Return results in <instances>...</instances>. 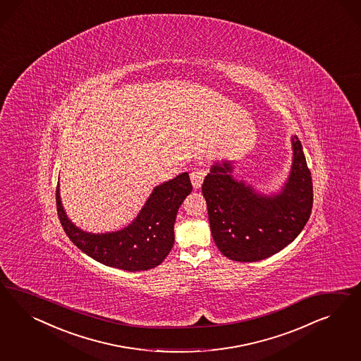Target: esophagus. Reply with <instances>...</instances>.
<instances>
[{
  "label": "esophagus",
  "mask_w": 361,
  "mask_h": 361,
  "mask_svg": "<svg viewBox=\"0 0 361 361\" xmlns=\"http://www.w3.org/2000/svg\"><path fill=\"white\" fill-rule=\"evenodd\" d=\"M204 177H205V171L204 169H195L192 173H190V180H192V185L195 189H200L202 185V181H204Z\"/></svg>",
  "instance_id": "1"
}]
</instances>
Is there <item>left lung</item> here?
<instances>
[{
  "label": "left lung",
  "instance_id": "1",
  "mask_svg": "<svg viewBox=\"0 0 361 361\" xmlns=\"http://www.w3.org/2000/svg\"><path fill=\"white\" fill-rule=\"evenodd\" d=\"M293 163L278 192H258L234 177V160L216 161L202 184L209 224L219 252L235 262H257L281 252L306 226L312 180L302 142L291 136Z\"/></svg>",
  "mask_w": 361,
  "mask_h": 361
}]
</instances>
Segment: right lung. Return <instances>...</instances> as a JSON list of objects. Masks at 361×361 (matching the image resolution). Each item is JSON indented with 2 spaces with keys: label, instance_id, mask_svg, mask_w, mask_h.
I'll use <instances>...</instances> for the list:
<instances>
[{
  "label": "right lung",
  "instance_id": "obj_1",
  "mask_svg": "<svg viewBox=\"0 0 361 361\" xmlns=\"http://www.w3.org/2000/svg\"><path fill=\"white\" fill-rule=\"evenodd\" d=\"M192 192L189 173L153 188L131 224L115 231L90 233L68 219L56 185V210L70 240L92 259L127 271L149 270L164 261L175 243L177 210Z\"/></svg>",
  "mask_w": 361,
  "mask_h": 361
}]
</instances>
